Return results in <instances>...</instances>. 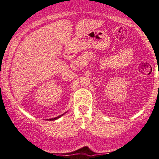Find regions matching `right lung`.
<instances>
[{
    "label": "right lung",
    "mask_w": 159,
    "mask_h": 159,
    "mask_svg": "<svg viewBox=\"0 0 159 159\" xmlns=\"http://www.w3.org/2000/svg\"><path fill=\"white\" fill-rule=\"evenodd\" d=\"M63 114H64V113H63ZM63 114H62V115L59 116H57V117H55V118H53V119H48V120H55V119H57L58 118H60V116H62V115H63Z\"/></svg>",
    "instance_id": "obj_1"
}]
</instances>
